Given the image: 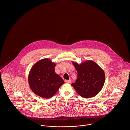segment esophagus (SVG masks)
<instances>
[{"mask_svg":"<svg viewBox=\"0 0 130 130\" xmlns=\"http://www.w3.org/2000/svg\"><path fill=\"white\" fill-rule=\"evenodd\" d=\"M65 82H66V83H71V80H66L65 81Z\"/></svg>","mask_w":130,"mask_h":130,"instance_id":"34e87169","label":"esophagus"}]
</instances>
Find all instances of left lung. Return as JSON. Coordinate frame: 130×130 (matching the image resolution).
<instances>
[{"instance_id":"left-lung-1","label":"left lung","mask_w":130,"mask_h":130,"mask_svg":"<svg viewBox=\"0 0 130 130\" xmlns=\"http://www.w3.org/2000/svg\"><path fill=\"white\" fill-rule=\"evenodd\" d=\"M77 71V79L71 84L78 94L86 98L100 92L105 82L104 71L94 61H87L80 65L73 62Z\"/></svg>"}]
</instances>
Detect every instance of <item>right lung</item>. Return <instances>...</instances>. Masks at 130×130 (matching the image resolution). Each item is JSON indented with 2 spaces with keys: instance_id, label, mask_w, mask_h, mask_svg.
Masks as SVG:
<instances>
[{
  "instance_id": "add662e5",
  "label": "right lung",
  "mask_w": 130,
  "mask_h": 130,
  "mask_svg": "<svg viewBox=\"0 0 130 130\" xmlns=\"http://www.w3.org/2000/svg\"><path fill=\"white\" fill-rule=\"evenodd\" d=\"M55 64L48 59L37 62L31 68L28 77L29 86L37 95L44 98L53 97L64 83L55 72Z\"/></svg>"
}]
</instances>
